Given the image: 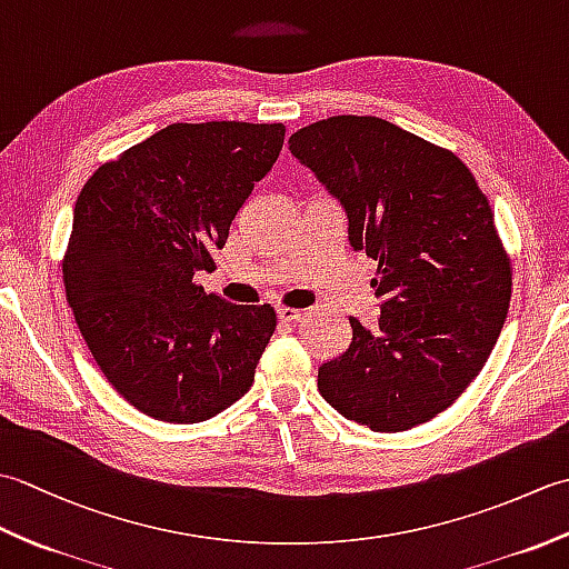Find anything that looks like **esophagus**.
<instances>
[{"label": "esophagus", "instance_id": "esophagus-1", "mask_svg": "<svg viewBox=\"0 0 569 569\" xmlns=\"http://www.w3.org/2000/svg\"><path fill=\"white\" fill-rule=\"evenodd\" d=\"M276 316H278V320L286 322V325H296L300 318H303V310H298V308H286V306H281V308L276 310Z\"/></svg>", "mask_w": 569, "mask_h": 569}]
</instances>
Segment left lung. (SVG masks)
Returning a JSON list of instances; mask_svg holds the SVG:
<instances>
[{"label": "left lung", "mask_w": 569, "mask_h": 569, "mask_svg": "<svg viewBox=\"0 0 569 569\" xmlns=\"http://www.w3.org/2000/svg\"><path fill=\"white\" fill-rule=\"evenodd\" d=\"M288 143L379 263V328L349 318L352 345L318 369L322 398L373 432L428 422L475 381L509 312L511 257L487 196L452 151L379 117L320 119Z\"/></svg>", "instance_id": "left-lung-1"}]
</instances>
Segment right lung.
I'll return each mask as SVG.
<instances>
[{
    "label": "right lung",
    "mask_w": 569,
    "mask_h": 569,
    "mask_svg": "<svg viewBox=\"0 0 569 569\" xmlns=\"http://www.w3.org/2000/svg\"><path fill=\"white\" fill-rule=\"evenodd\" d=\"M283 124H171L82 186L63 253L78 330L143 416L200 422L253 383L276 312L196 283L214 271L237 210L283 149Z\"/></svg>",
    "instance_id": "right-lung-1"
}]
</instances>
